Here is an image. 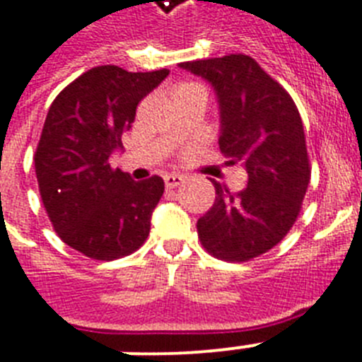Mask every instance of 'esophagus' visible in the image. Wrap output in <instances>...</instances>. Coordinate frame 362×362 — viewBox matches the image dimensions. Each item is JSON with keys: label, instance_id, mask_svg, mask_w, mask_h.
I'll list each match as a JSON object with an SVG mask.
<instances>
[{"label": "esophagus", "instance_id": "34e87169", "mask_svg": "<svg viewBox=\"0 0 362 362\" xmlns=\"http://www.w3.org/2000/svg\"><path fill=\"white\" fill-rule=\"evenodd\" d=\"M163 180H165V186L169 187V189H173V187H178L180 184H184V176L173 173V175L163 176Z\"/></svg>", "mask_w": 362, "mask_h": 362}]
</instances>
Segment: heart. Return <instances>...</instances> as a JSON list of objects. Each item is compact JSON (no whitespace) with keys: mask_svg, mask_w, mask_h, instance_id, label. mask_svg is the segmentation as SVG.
Segmentation results:
<instances>
[{"mask_svg":"<svg viewBox=\"0 0 362 362\" xmlns=\"http://www.w3.org/2000/svg\"><path fill=\"white\" fill-rule=\"evenodd\" d=\"M189 85H193V83H189ZM182 87H187V85H182Z\"/></svg>","mask_w":362,"mask_h":362,"instance_id":"heart-1","label":"heart"}]
</instances>
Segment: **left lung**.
Masks as SVG:
<instances>
[{"instance_id":"left-lung-1","label":"left lung","mask_w":362,"mask_h":362,"mask_svg":"<svg viewBox=\"0 0 362 362\" xmlns=\"http://www.w3.org/2000/svg\"><path fill=\"white\" fill-rule=\"evenodd\" d=\"M208 79L221 107L219 148L227 165L242 163L247 186L216 187L214 206L197 221L202 247L225 262H247L286 236L303 206L310 161L298 105L249 55L180 63Z\"/></svg>"}]
</instances>
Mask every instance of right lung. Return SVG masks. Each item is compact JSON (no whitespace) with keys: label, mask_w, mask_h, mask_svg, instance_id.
<instances>
[{"label":"right lung","mask_w":362,"mask_h":362,"mask_svg":"<svg viewBox=\"0 0 362 362\" xmlns=\"http://www.w3.org/2000/svg\"><path fill=\"white\" fill-rule=\"evenodd\" d=\"M169 70L128 72L102 64L66 85L49 105L35 151L38 191L52 227L66 245L93 260L132 255L151 232L165 184L161 176L132 180L113 169L135 110Z\"/></svg>","instance_id":"obj_1"}]
</instances>
